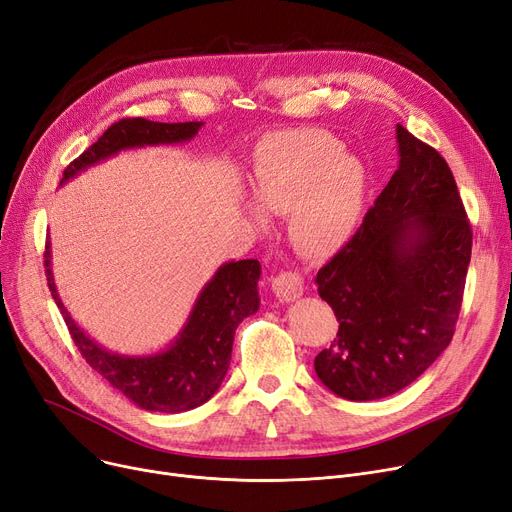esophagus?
I'll list each match as a JSON object with an SVG mask.
<instances>
[{"instance_id": "1", "label": "esophagus", "mask_w": 512, "mask_h": 512, "mask_svg": "<svg viewBox=\"0 0 512 512\" xmlns=\"http://www.w3.org/2000/svg\"><path fill=\"white\" fill-rule=\"evenodd\" d=\"M272 291L280 301H293L303 293V280L293 272H280L272 278Z\"/></svg>"}]
</instances>
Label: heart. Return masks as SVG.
Segmentation results:
<instances>
[{
	"label": "heart",
	"instance_id": "1",
	"mask_svg": "<svg viewBox=\"0 0 512 512\" xmlns=\"http://www.w3.org/2000/svg\"><path fill=\"white\" fill-rule=\"evenodd\" d=\"M368 194V169L358 154L324 129H295L263 140L255 157L257 205L288 217L297 247L324 257L337 253L360 226ZM257 224L263 215L253 213Z\"/></svg>",
	"mask_w": 512,
	"mask_h": 512
}]
</instances>
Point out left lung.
<instances>
[{"label": "left lung", "instance_id": "left-lung-1", "mask_svg": "<svg viewBox=\"0 0 512 512\" xmlns=\"http://www.w3.org/2000/svg\"><path fill=\"white\" fill-rule=\"evenodd\" d=\"M399 167L360 230L316 276L339 320L316 360L339 397L370 402L402 391L454 337L473 232L441 154L397 125Z\"/></svg>", "mask_w": 512, "mask_h": 512}]
</instances>
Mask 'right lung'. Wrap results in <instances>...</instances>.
Listing matches in <instances>:
<instances>
[{"mask_svg": "<svg viewBox=\"0 0 512 512\" xmlns=\"http://www.w3.org/2000/svg\"><path fill=\"white\" fill-rule=\"evenodd\" d=\"M201 125V121L157 123L142 117L121 119L64 169L60 184L125 148L188 142ZM43 257L52 297L85 362L133 404L150 412L177 414L211 399L228 372L238 324L259 309V261L224 263L198 295L190 318L173 345L161 353L129 358L102 349L75 324L56 291L50 268V242H46Z\"/></svg>", "mask_w": 512, "mask_h": 512, "instance_id": "obj_1", "label": "right lung"}]
</instances>
